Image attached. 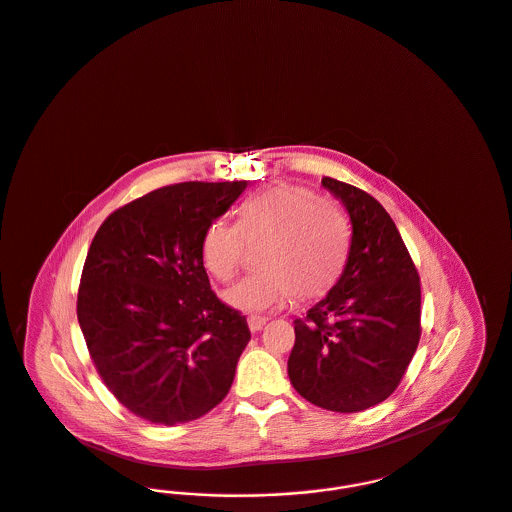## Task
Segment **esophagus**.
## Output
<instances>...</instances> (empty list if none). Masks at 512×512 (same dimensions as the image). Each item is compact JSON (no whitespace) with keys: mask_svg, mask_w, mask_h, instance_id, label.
I'll use <instances>...</instances> for the list:
<instances>
[{"mask_svg":"<svg viewBox=\"0 0 512 512\" xmlns=\"http://www.w3.org/2000/svg\"><path fill=\"white\" fill-rule=\"evenodd\" d=\"M265 323H267V317H261V315H249V317H247V325H249L251 333L261 331Z\"/></svg>","mask_w":512,"mask_h":512,"instance_id":"1","label":"esophagus"}]
</instances>
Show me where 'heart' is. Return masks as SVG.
Returning a JSON list of instances; mask_svg holds the SVG:
<instances>
[{
  "label": "heart",
  "mask_w": 512,
  "mask_h": 512,
  "mask_svg": "<svg viewBox=\"0 0 512 512\" xmlns=\"http://www.w3.org/2000/svg\"><path fill=\"white\" fill-rule=\"evenodd\" d=\"M349 222L331 202L296 185H273L245 198L236 224L214 218L202 232L200 259L220 282L230 280L243 255V241H263L255 273L239 278L224 292V302L239 312H267L325 294L343 273L349 255Z\"/></svg>",
  "instance_id": "heart-1"
}]
</instances>
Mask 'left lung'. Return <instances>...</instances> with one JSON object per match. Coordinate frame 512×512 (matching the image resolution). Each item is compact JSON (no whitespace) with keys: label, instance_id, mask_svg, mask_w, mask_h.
Wrapping results in <instances>:
<instances>
[{"label":"left lung","instance_id":"obj_1","mask_svg":"<svg viewBox=\"0 0 512 512\" xmlns=\"http://www.w3.org/2000/svg\"><path fill=\"white\" fill-rule=\"evenodd\" d=\"M351 218L345 269L294 321L288 358L294 390L317 407L356 413L399 386L421 337V284L409 251L384 206L353 185L323 177Z\"/></svg>","mask_w":512,"mask_h":512}]
</instances>
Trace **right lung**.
I'll return each instance as SVG.
<instances>
[{"label": "right lung", "instance_id": "obj_1", "mask_svg": "<svg viewBox=\"0 0 512 512\" xmlns=\"http://www.w3.org/2000/svg\"><path fill=\"white\" fill-rule=\"evenodd\" d=\"M247 181L179 183L118 208L87 251L78 321L105 386L134 415L173 427L232 388L251 333L200 259L204 228Z\"/></svg>", "mask_w": 512, "mask_h": 512}]
</instances>
